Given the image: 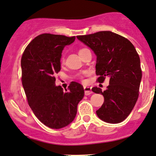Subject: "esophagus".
Here are the masks:
<instances>
[{
  "instance_id": "obj_1",
  "label": "esophagus",
  "mask_w": 156,
  "mask_h": 156,
  "mask_svg": "<svg viewBox=\"0 0 156 156\" xmlns=\"http://www.w3.org/2000/svg\"><path fill=\"white\" fill-rule=\"evenodd\" d=\"M84 90H85V94L86 96L90 95V94H92V90H91V87H87V86H85L84 87Z\"/></svg>"
}]
</instances>
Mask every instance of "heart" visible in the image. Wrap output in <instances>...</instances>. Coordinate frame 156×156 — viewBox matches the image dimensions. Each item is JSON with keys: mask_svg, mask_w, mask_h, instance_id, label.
I'll use <instances>...</instances> for the list:
<instances>
[{"mask_svg": "<svg viewBox=\"0 0 156 156\" xmlns=\"http://www.w3.org/2000/svg\"><path fill=\"white\" fill-rule=\"evenodd\" d=\"M84 49H85V48H83V49H81V50H80V51H83V50H84ZM79 51V52H80ZM62 61H63V60H62Z\"/></svg>", "mask_w": 156, "mask_h": 156, "instance_id": "b5f03b06", "label": "heart"}]
</instances>
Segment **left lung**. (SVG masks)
I'll use <instances>...</instances> for the list:
<instances>
[{"label":"left lung","instance_id":"left-lung-1","mask_svg":"<svg viewBox=\"0 0 156 156\" xmlns=\"http://www.w3.org/2000/svg\"><path fill=\"white\" fill-rule=\"evenodd\" d=\"M97 56L96 73L99 83L105 77L109 85L104 91L94 87L92 91L104 97L97 111L100 119L111 124L123 122L133 109L138 97L141 73L139 56L134 45L124 37L110 31L76 36Z\"/></svg>","mask_w":156,"mask_h":156}]
</instances>
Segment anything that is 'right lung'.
<instances>
[{
    "label": "right lung",
    "mask_w": 156,
    "mask_h": 156,
    "mask_svg": "<svg viewBox=\"0 0 156 156\" xmlns=\"http://www.w3.org/2000/svg\"><path fill=\"white\" fill-rule=\"evenodd\" d=\"M74 40L75 37L40 34L22 56V84L28 103L37 118L52 129L62 128L73 122L85 94L83 85L76 82H71L66 91L55 85L62 50Z\"/></svg>",
    "instance_id": "right-lung-1"
}]
</instances>
